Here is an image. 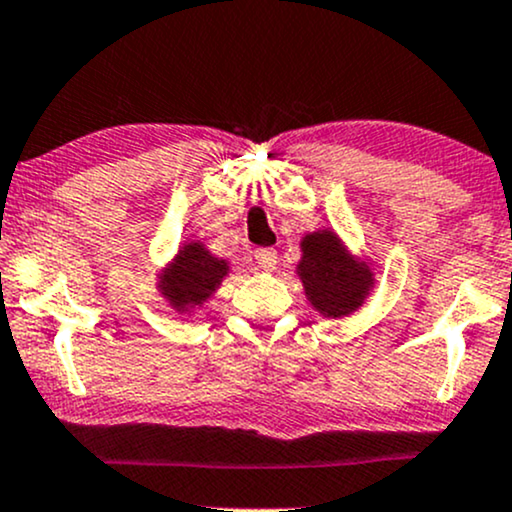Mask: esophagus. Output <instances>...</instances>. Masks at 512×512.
Here are the masks:
<instances>
[{
	"instance_id": "1",
	"label": "esophagus",
	"mask_w": 512,
	"mask_h": 512,
	"mask_svg": "<svg viewBox=\"0 0 512 512\" xmlns=\"http://www.w3.org/2000/svg\"><path fill=\"white\" fill-rule=\"evenodd\" d=\"M251 266H254L256 273H273L275 266H278V251L258 249L256 254L251 256Z\"/></svg>"
}]
</instances>
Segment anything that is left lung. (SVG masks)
<instances>
[{
  "mask_svg": "<svg viewBox=\"0 0 512 512\" xmlns=\"http://www.w3.org/2000/svg\"><path fill=\"white\" fill-rule=\"evenodd\" d=\"M299 246L302 258L297 263V278L302 280L309 304L326 318L354 314L376 285L371 263L350 254L333 230L304 234Z\"/></svg>",
  "mask_w": 512,
  "mask_h": 512,
  "instance_id": "1",
  "label": "left lung"
}]
</instances>
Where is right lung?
Segmentation results:
<instances>
[{
    "label": "right lung",
    "instance_id": "right-lung-1",
    "mask_svg": "<svg viewBox=\"0 0 512 512\" xmlns=\"http://www.w3.org/2000/svg\"><path fill=\"white\" fill-rule=\"evenodd\" d=\"M230 275V263L213 256L203 242H184L174 258L160 270L158 292L179 314L201 309L220 282Z\"/></svg>",
    "mask_w": 512,
    "mask_h": 512
}]
</instances>
